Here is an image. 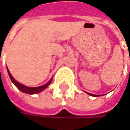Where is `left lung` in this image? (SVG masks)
Returning a JSON list of instances; mask_svg holds the SVG:
<instances>
[{"mask_svg":"<svg viewBox=\"0 0 130 130\" xmlns=\"http://www.w3.org/2000/svg\"><path fill=\"white\" fill-rule=\"evenodd\" d=\"M87 93H88L90 95H91V96H95V97H97V96H98V95H93V94H91V93H89V92H87Z\"/></svg>","mask_w":130,"mask_h":130,"instance_id":"8db88e82","label":"left lung"}]
</instances>
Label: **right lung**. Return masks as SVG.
<instances>
[{
	"instance_id": "right-lung-1",
	"label": "right lung",
	"mask_w": 130,
	"mask_h": 130,
	"mask_svg": "<svg viewBox=\"0 0 130 130\" xmlns=\"http://www.w3.org/2000/svg\"><path fill=\"white\" fill-rule=\"evenodd\" d=\"M8 75H9V77L11 78V82H12L14 85H15V86L17 87L19 90H20L22 92H25V93H27V94H35V93H38V92H41L42 90H45L46 87L51 83L52 82V79L47 83V84H45V85H44L43 86H40V87H27V86H24V85H22L21 83H18L17 81H16L15 79H14V78L13 77L12 75L11 74V73L10 72L8 71Z\"/></svg>"
}]
</instances>
